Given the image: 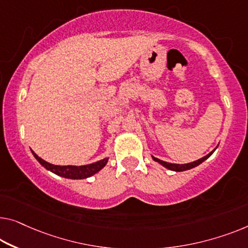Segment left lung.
<instances>
[{"label": "left lung", "mask_w": 248, "mask_h": 248, "mask_svg": "<svg viewBox=\"0 0 248 248\" xmlns=\"http://www.w3.org/2000/svg\"><path fill=\"white\" fill-rule=\"evenodd\" d=\"M217 147H218V146H217ZM217 147L213 151H210L208 155H206V156L201 158V159L191 161V162H188V164H182V165H179V164H170V162H166L164 160H160V159H158V158L154 157V156H151V157H153V159L155 161H157L158 164H160L161 166H164L165 168L169 169V170H172V171H185V170H189V169H191V168L197 167V166L201 165L202 161H205L206 159H208V158L213 155L214 151L217 149Z\"/></svg>", "instance_id": "8db88e82"}]
</instances>
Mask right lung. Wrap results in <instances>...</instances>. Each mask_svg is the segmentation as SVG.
Masks as SVG:
<instances>
[{"label": "right lung", "instance_id": "1", "mask_svg": "<svg viewBox=\"0 0 248 248\" xmlns=\"http://www.w3.org/2000/svg\"><path fill=\"white\" fill-rule=\"evenodd\" d=\"M32 151V150H31ZM33 156L36 160H38L40 164H41L44 168L50 170L51 172L55 173V175L64 177V178L68 179H86L89 177L93 176L94 173H97L101 170V169L105 167L108 162V157L103 158V159L95 161L93 164L89 165H83V166H58V165H52L50 162L43 160L42 158H40L38 155H36L34 151H32Z\"/></svg>", "mask_w": 248, "mask_h": 248}]
</instances>
